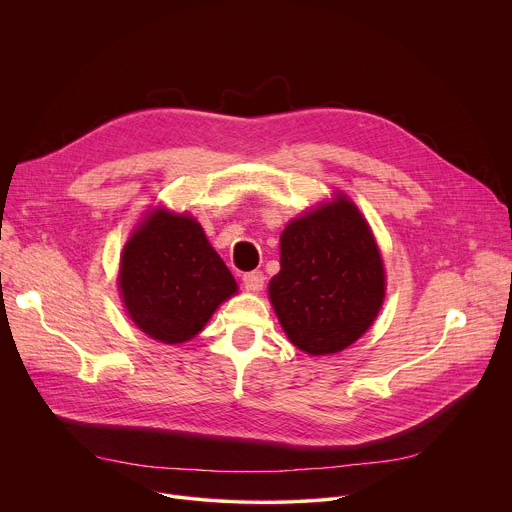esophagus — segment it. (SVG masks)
Segmentation results:
<instances>
[{
  "label": "esophagus",
  "instance_id": "1",
  "mask_svg": "<svg viewBox=\"0 0 512 512\" xmlns=\"http://www.w3.org/2000/svg\"><path fill=\"white\" fill-rule=\"evenodd\" d=\"M243 281L249 289H261L265 283V275H263V271H249L243 275Z\"/></svg>",
  "mask_w": 512,
  "mask_h": 512
}]
</instances>
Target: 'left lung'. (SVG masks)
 <instances>
[{
	"mask_svg": "<svg viewBox=\"0 0 512 512\" xmlns=\"http://www.w3.org/2000/svg\"><path fill=\"white\" fill-rule=\"evenodd\" d=\"M269 298L287 338L308 354L340 352L367 332L383 306L385 271L367 221L346 196L285 227Z\"/></svg>",
	"mask_w": 512,
	"mask_h": 512,
	"instance_id": "left-lung-1",
	"label": "left lung"
}]
</instances>
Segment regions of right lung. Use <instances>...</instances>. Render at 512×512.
<instances>
[{
  "label": "right lung",
  "instance_id": "add662e5",
  "mask_svg": "<svg viewBox=\"0 0 512 512\" xmlns=\"http://www.w3.org/2000/svg\"><path fill=\"white\" fill-rule=\"evenodd\" d=\"M119 287L145 334L178 344L204 328L237 281L192 216L156 210L123 249Z\"/></svg>",
  "mask_w": 512,
  "mask_h": 512
}]
</instances>
